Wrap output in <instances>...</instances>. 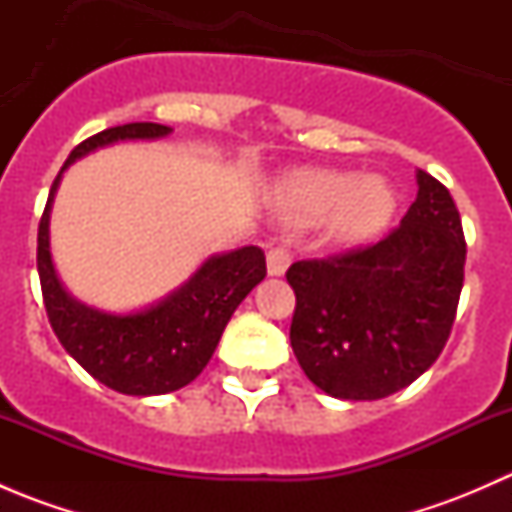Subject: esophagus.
Wrapping results in <instances>:
<instances>
[{"mask_svg": "<svg viewBox=\"0 0 512 512\" xmlns=\"http://www.w3.org/2000/svg\"><path fill=\"white\" fill-rule=\"evenodd\" d=\"M289 262H292V255H289L287 247H272V250L267 252V272H270L272 277L285 275Z\"/></svg>", "mask_w": 512, "mask_h": 512, "instance_id": "1", "label": "esophagus"}]
</instances>
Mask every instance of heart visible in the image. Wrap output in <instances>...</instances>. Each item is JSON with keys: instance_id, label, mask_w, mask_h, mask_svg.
Segmentation results:
<instances>
[{"instance_id": "b5f03b06", "label": "heart", "mask_w": 512, "mask_h": 512, "mask_svg": "<svg viewBox=\"0 0 512 512\" xmlns=\"http://www.w3.org/2000/svg\"><path fill=\"white\" fill-rule=\"evenodd\" d=\"M280 205L289 223L327 220L337 242H364L379 235L396 213V195L381 178H356L347 170L307 168L280 185Z\"/></svg>"}]
</instances>
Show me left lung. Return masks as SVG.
Returning <instances> with one entry per match:
<instances>
[{
	"label": "left lung",
	"mask_w": 512,
	"mask_h": 512,
	"mask_svg": "<svg viewBox=\"0 0 512 512\" xmlns=\"http://www.w3.org/2000/svg\"><path fill=\"white\" fill-rule=\"evenodd\" d=\"M409 213L376 245L287 270L289 342L329 396L374 401L416 381L443 352L466 265L461 215L443 183L418 170Z\"/></svg>",
	"instance_id": "obj_1"
}]
</instances>
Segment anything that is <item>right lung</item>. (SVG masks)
Instances as JSON below:
<instances>
[{"label":"right lung","instance_id":"add662e5","mask_svg":"<svg viewBox=\"0 0 512 512\" xmlns=\"http://www.w3.org/2000/svg\"><path fill=\"white\" fill-rule=\"evenodd\" d=\"M173 131L160 123H126L86 138L66 158L49 190L36 237V270L51 329L94 379L128 396L183 389L208 366L237 304L267 275L265 252L255 245L215 255L153 307L108 314L76 302L59 282L49 252V213L64 170L96 148L118 141H153Z\"/></svg>","mask_w":512,"mask_h":512}]
</instances>
